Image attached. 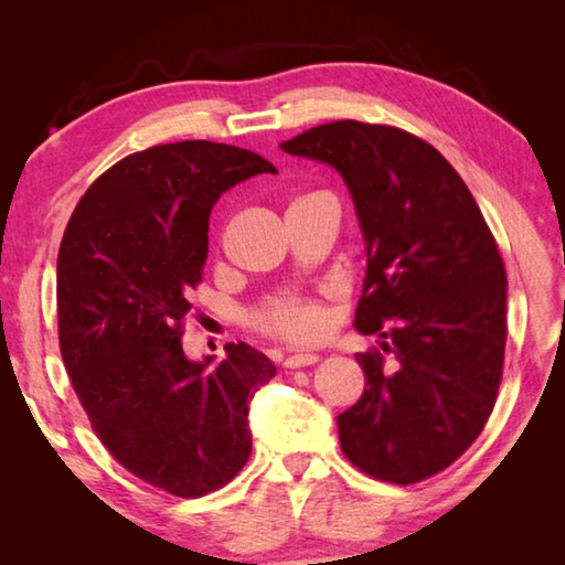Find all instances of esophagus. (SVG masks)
<instances>
[{"label": "esophagus", "mask_w": 565, "mask_h": 565, "mask_svg": "<svg viewBox=\"0 0 565 565\" xmlns=\"http://www.w3.org/2000/svg\"><path fill=\"white\" fill-rule=\"evenodd\" d=\"M318 362L316 354H291L284 359V369H301V366H313Z\"/></svg>", "instance_id": "obj_1"}]
</instances>
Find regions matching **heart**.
Wrapping results in <instances>:
<instances>
[{
    "instance_id": "b5f03b06",
    "label": "heart",
    "mask_w": 565,
    "mask_h": 565,
    "mask_svg": "<svg viewBox=\"0 0 565 565\" xmlns=\"http://www.w3.org/2000/svg\"><path fill=\"white\" fill-rule=\"evenodd\" d=\"M249 320L257 332L286 344H316L330 332L332 322L326 301L320 296L306 294L274 296L267 303H262Z\"/></svg>"
}]
</instances>
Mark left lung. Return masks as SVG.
<instances>
[{"label":"left lung","instance_id":"1","mask_svg":"<svg viewBox=\"0 0 565 565\" xmlns=\"http://www.w3.org/2000/svg\"><path fill=\"white\" fill-rule=\"evenodd\" d=\"M281 150L332 164L350 186L366 239L354 326L388 340L356 354L366 383L338 417L340 447L376 481L437 476L481 435L498 398L508 274L495 237L459 172L403 128L347 118Z\"/></svg>","mask_w":565,"mask_h":565}]
</instances>
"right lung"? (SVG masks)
<instances>
[{"label":"right lung","instance_id":"add662e5","mask_svg":"<svg viewBox=\"0 0 565 565\" xmlns=\"http://www.w3.org/2000/svg\"><path fill=\"white\" fill-rule=\"evenodd\" d=\"M276 167L225 142L179 140L118 160L84 191L57 252V340L94 435L174 498L231 483L252 451L247 405L276 366L225 344L218 369L182 350L189 296L225 189Z\"/></svg>","mask_w":565,"mask_h":565}]
</instances>
